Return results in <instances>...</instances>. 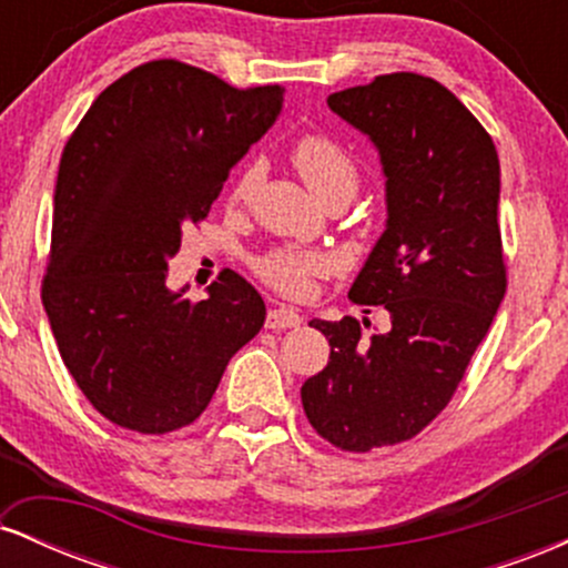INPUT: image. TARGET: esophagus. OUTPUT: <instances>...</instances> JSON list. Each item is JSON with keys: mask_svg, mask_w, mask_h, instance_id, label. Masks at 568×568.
I'll list each match as a JSON object with an SVG mask.
<instances>
[{"mask_svg": "<svg viewBox=\"0 0 568 568\" xmlns=\"http://www.w3.org/2000/svg\"><path fill=\"white\" fill-rule=\"evenodd\" d=\"M302 325V315L291 306H275V310L266 312V328L272 331H285V328H296Z\"/></svg>", "mask_w": 568, "mask_h": 568, "instance_id": "esophagus-1", "label": "esophagus"}]
</instances>
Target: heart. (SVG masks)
<instances>
[{
    "label": "heart",
    "instance_id": "obj_1",
    "mask_svg": "<svg viewBox=\"0 0 568 568\" xmlns=\"http://www.w3.org/2000/svg\"><path fill=\"white\" fill-rule=\"evenodd\" d=\"M291 160L317 200L334 192H344L352 197L357 181H361L357 162L352 160V154L342 143L328 139V135H304L293 146ZM258 181H262V168L245 165L232 186V200H251ZM256 272L266 285L285 293V296H306L312 288V280L331 272V258L317 251H270L256 262Z\"/></svg>",
    "mask_w": 568,
    "mask_h": 568
}]
</instances>
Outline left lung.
Instances as JSON below:
<instances>
[{
	"label": "left lung",
	"instance_id": "8db88e82",
	"mask_svg": "<svg viewBox=\"0 0 568 568\" xmlns=\"http://www.w3.org/2000/svg\"><path fill=\"white\" fill-rule=\"evenodd\" d=\"M328 106L379 152L387 224L349 298L384 306L389 328L363 336L355 317H315L331 357L304 382L302 406L325 440L361 454L414 438L448 406L497 315L507 288L499 158L465 103L429 77H376Z\"/></svg>",
	"mask_w": 568,
	"mask_h": 568
}]
</instances>
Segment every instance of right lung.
Masks as SVG:
<instances>
[{"label":"right lung","mask_w":568,"mask_h":568,"mask_svg":"<svg viewBox=\"0 0 568 568\" xmlns=\"http://www.w3.org/2000/svg\"><path fill=\"white\" fill-rule=\"evenodd\" d=\"M280 112L277 84L237 90L152 61L109 84L63 149L42 304L77 387L114 425H192L262 331L264 298L245 277L221 272L189 302L168 288V262Z\"/></svg>","instance_id":"1"}]
</instances>
